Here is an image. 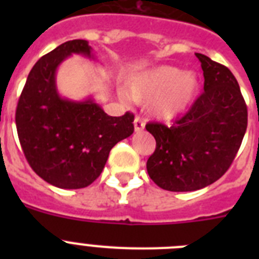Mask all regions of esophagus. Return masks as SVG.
<instances>
[{
	"mask_svg": "<svg viewBox=\"0 0 259 259\" xmlns=\"http://www.w3.org/2000/svg\"><path fill=\"white\" fill-rule=\"evenodd\" d=\"M134 124H135V131L136 132H141L144 130V127H145V122H144V119L139 118V116H136V118H135Z\"/></svg>",
	"mask_w": 259,
	"mask_h": 259,
	"instance_id": "esophagus-1",
	"label": "esophagus"
}]
</instances>
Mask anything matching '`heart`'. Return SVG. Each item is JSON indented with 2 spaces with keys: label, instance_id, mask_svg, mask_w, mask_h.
Here are the masks:
<instances>
[{
  "label": "heart",
  "instance_id": "b5f03b06",
  "mask_svg": "<svg viewBox=\"0 0 259 259\" xmlns=\"http://www.w3.org/2000/svg\"><path fill=\"white\" fill-rule=\"evenodd\" d=\"M198 91V80L193 72H183L172 66H161L144 71L131 80L128 93L135 101H148L149 111L159 119H170L184 114Z\"/></svg>",
  "mask_w": 259,
  "mask_h": 259
}]
</instances>
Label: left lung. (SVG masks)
I'll return each instance as SVG.
<instances>
[{
  "instance_id": "obj_1",
  "label": "left lung",
  "mask_w": 259,
  "mask_h": 259,
  "mask_svg": "<svg viewBox=\"0 0 259 259\" xmlns=\"http://www.w3.org/2000/svg\"><path fill=\"white\" fill-rule=\"evenodd\" d=\"M203 71V92L172 125L148 123L155 150L146 162L162 189L205 188L230 168L248 125V109L236 77L226 66L196 53Z\"/></svg>"
}]
</instances>
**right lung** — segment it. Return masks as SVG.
<instances>
[{"instance_id": "1", "label": "right lung", "mask_w": 259, "mask_h": 259, "mask_svg": "<svg viewBox=\"0 0 259 259\" xmlns=\"http://www.w3.org/2000/svg\"><path fill=\"white\" fill-rule=\"evenodd\" d=\"M71 54L92 57L87 40L63 42L32 67L15 113L27 162L41 179L62 189L85 188L104 170L110 150L134 134L135 115L110 116L93 100L62 98L56 71Z\"/></svg>"}]
</instances>
